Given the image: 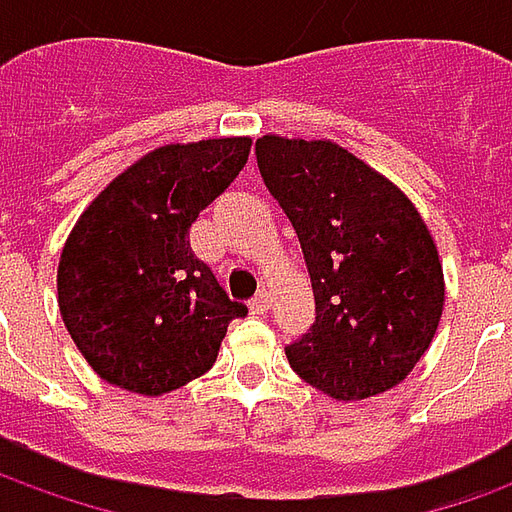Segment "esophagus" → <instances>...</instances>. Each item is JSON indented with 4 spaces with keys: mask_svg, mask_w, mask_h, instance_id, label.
Instances as JSON below:
<instances>
[{
    "mask_svg": "<svg viewBox=\"0 0 512 512\" xmlns=\"http://www.w3.org/2000/svg\"><path fill=\"white\" fill-rule=\"evenodd\" d=\"M249 307H252V312H255V315H266L268 307H271V296H268L266 290H260L255 299L249 301Z\"/></svg>",
    "mask_w": 512,
    "mask_h": 512,
    "instance_id": "1",
    "label": "esophagus"
}]
</instances>
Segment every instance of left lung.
<instances>
[{
	"label": "left lung",
	"mask_w": 512,
	"mask_h": 512,
	"mask_svg": "<svg viewBox=\"0 0 512 512\" xmlns=\"http://www.w3.org/2000/svg\"><path fill=\"white\" fill-rule=\"evenodd\" d=\"M266 189L299 235L315 323L290 367L337 400L386 392L428 351L444 307L436 244L403 191L334 142L263 136Z\"/></svg>",
	"instance_id": "obj_1"
}]
</instances>
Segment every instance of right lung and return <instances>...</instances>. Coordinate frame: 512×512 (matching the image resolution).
I'll return each mask as SVG.
<instances>
[{
    "mask_svg": "<svg viewBox=\"0 0 512 512\" xmlns=\"http://www.w3.org/2000/svg\"><path fill=\"white\" fill-rule=\"evenodd\" d=\"M249 139H202L147 153L82 213L57 271L62 321L98 376L164 395L216 362L227 326L244 318L189 227L244 169Z\"/></svg>",
    "mask_w": 512,
    "mask_h": 512,
    "instance_id": "1",
    "label": "right lung"
}]
</instances>
